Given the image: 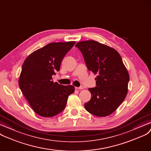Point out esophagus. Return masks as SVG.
<instances>
[{
    "label": "esophagus",
    "instance_id": "34e87169",
    "mask_svg": "<svg viewBox=\"0 0 151 151\" xmlns=\"http://www.w3.org/2000/svg\"><path fill=\"white\" fill-rule=\"evenodd\" d=\"M84 88L83 87H76V89H77V90H83Z\"/></svg>",
    "mask_w": 151,
    "mask_h": 151
}]
</instances>
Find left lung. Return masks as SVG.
I'll list each match as a JSON object with an SVG mask.
<instances>
[{
    "instance_id": "obj_1",
    "label": "left lung",
    "mask_w": 151,
    "mask_h": 151,
    "mask_svg": "<svg viewBox=\"0 0 151 151\" xmlns=\"http://www.w3.org/2000/svg\"><path fill=\"white\" fill-rule=\"evenodd\" d=\"M81 50L88 69L95 75L97 87L90 88V101L85 109L98 117L109 116L124 101L128 92V72L114 48L95 40L81 41Z\"/></svg>"
}]
</instances>
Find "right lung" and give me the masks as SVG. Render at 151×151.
<instances>
[{
  "instance_id": "obj_1",
  "label": "right lung",
  "mask_w": 151,
  "mask_h": 151,
  "mask_svg": "<svg viewBox=\"0 0 151 151\" xmlns=\"http://www.w3.org/2000/svg\"><path fill=\"white\" fill-rule=\"evenodd\" d=\"M76 42L50 43L35 50L24 60L19 77V87L33 111L51 117L65 108L73 85L53 82L52 76L60 69L63 58Z\"/></svg>"
}]
</instances>
